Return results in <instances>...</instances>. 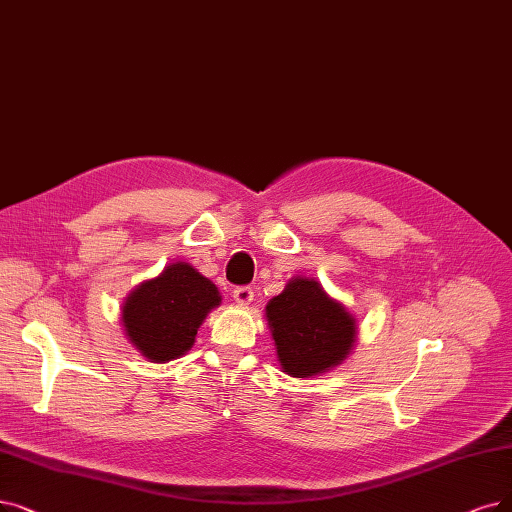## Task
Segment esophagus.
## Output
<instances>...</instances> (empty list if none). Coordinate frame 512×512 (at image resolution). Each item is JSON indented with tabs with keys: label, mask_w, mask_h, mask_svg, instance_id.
I'll use <instances>...</instances> for the list:
<instances>
[{
	"label": "esophagus",
	"mask_w": 512,
	"mask_h": 512,
	"mask_svg": "<svg viewBox=\"0 0 512 512\" xmlns=\"http://www.w3.org/2000/svg\"><path fill=\"white\" fill-rule=\"evenodd\" d=\"M233 300L241 306H248L254 300V292H252V288H245V285H243V288H235L233 290Z\"/></svg>",
	"instance_id": "1"
}]
</instances>
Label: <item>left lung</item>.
Masks as SVG:
<instances>
[{
  "mask_svg": "<svg viewBox=\"0 0 512 512\" xmlns=\"http://www.w3.org/2000/svg\"><path fill=\"white\" fill-rule=\"evenodd\" d=\"M264 315L281 372L292 378L321 376L353 353L357 319L315 277H292L283 292L269 300Z\"/></svg>",
  "mask_w": 512,
  "mask_h": 512,
  "instance_id": "obj_1",
  "label": "left lung"
}]
</instances>
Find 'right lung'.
Segmentation results:
<instances>
[{
    "mask_svg": "<svg viewBox=\"0 0 512 512\" xmlns=\"http://www.w3.org/2000/svg\"><path fill=\"white\" fill-rule=\"evenodd\" d=\"M222 296L189 262H170L145 279L121 304V325L136 351L151 363H168L193 349L203 319Z\"/></svg>",
    "mask_w": 512,
    "mask_h": 512,
    "instance_id": "add662e5",
    "label": "right lung"
}]
</instances>
